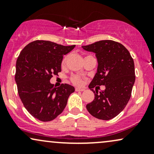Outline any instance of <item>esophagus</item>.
<instances>
[{"label":"esophagus","mask_w":154,"mask_h":154,"mask_svg":"<svg viewBox=\"0 0 154 154\" xmlns=\"http://www.w3.org/2000/svg\"><path fill=\"white\" fill-rule=\"evenodd\" d=\"M75 91H84L85 89H83V88H75Z\"/></svg>","instance_id":"1"}]
</instances>
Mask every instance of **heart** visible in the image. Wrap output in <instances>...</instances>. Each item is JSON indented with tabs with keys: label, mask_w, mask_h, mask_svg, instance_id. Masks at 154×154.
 <instances>
[{
	"label": "heart",
	"mask_w": 154,
	"mask_h": 154,
	"mask_svg": "<svg viewBox=\"0 0 154 154\" xmlns=\"http://www.w3.org/2000/svg\"><path fill=\"white\" fill-rule=\"evenodd\" d=\"M66 59H67V57H65L64 59H63V61H62L63 64H64L65 62H66ZM71 81L75 85H80L82 83V79H81L80 77H79V76H77V75L72 76V77H71Z\"/></svg>",
	"instance_id": "b5f03b06"
}]
</instances>
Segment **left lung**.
Returning <instances> with one entry per match:
<instances>
[{
    "mask_svg": "<svg viewBox=\"0 0 154 154\" xmlns=\"http://www.w3.org/2000/svg\"><path fill=\"white\" fill-rule=\"evenodd\" d=\"M82 48L95 54L98 61L97 72L88 86L95 98L86 108L97 119H113L122 111L131 96L135 80L133 59L122 44L113 40H100ZM96 85H105V90L95 93L92 88Z\"/></svg>",
    "mask_w": 154,
    "mask_h": 154,
    "instance_id": "1",
    "label": "left lung"
}]
</instances>
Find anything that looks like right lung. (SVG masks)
Returning a JSON list of instances; mask_svg holds the SVG:
<instances>
[{"label": "right lung", "instance_id": "1", "mask_svg": "<svg viewBox=\"0 0 154 154\" xmlns=\"http://www.w3.org/2000/svg\"><path fill=\"white\" fill-rule=\"evenodd\" d=\"M75 45L64 46L35 40L23 48L16 63L15 81L24 107L35 118L49 122L61 114L75 88L62 84L56 88L50 79L61 71L63 56Z\"/></svg>", "mask_w": 154, "mask_h": 154}]
</instances>
